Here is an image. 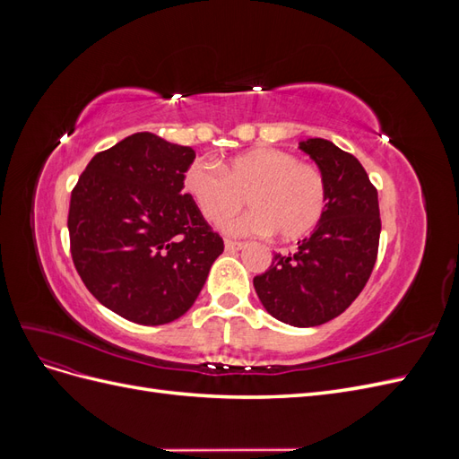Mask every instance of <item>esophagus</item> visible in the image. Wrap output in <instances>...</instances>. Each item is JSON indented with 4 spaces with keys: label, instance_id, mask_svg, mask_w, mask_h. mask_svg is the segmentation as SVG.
<instances>
[{
    "label": "esophagus",
    "instance_id": "esophagus-1",
    "mask_svg": "<svg viewBox=\"0 0 459 459\" xmlns=\"http://www.w3.org/2000/svg\"><path fill=\"white\" fill-rule=\"evenodd\" d=\"M224 247H226V251H228V253H235V251H241V248H243V243H239V241H231V239H226Z\"/></svg>",
    "mask_w": 459,
    "mask_h": 459
}]
</instances>
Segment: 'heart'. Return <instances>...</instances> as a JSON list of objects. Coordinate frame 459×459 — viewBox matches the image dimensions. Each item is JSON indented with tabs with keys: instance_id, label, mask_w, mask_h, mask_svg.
I'll use <instances>...</instances> for the list:
<instances>
[{
	"instance_id": "1",
	"label": "heart",
	"mask_w": 459,
	"mask_h": 459,
	"mask_svg": "<svg viewBox=\"0 0 459 459\" xmlns=\"http://www.w3.org/2000/svg\"><path fill=\"white\" fill-rule=\"evenodd\" d=\"M184 189L212 224L239 212L245 199L253 211L230 220L231 235H268L293 241L308 235L327 206L322 170L281 149H255L233 157L224 169L195 160L184 174Z\"/></svg>"
}]
</instances>
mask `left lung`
Listing matches in <instances>:
<instances>
[{
    "label": "left lung",
    "mask_w": 459,
    "mask_h": 459,
    "mask_svg": "<svg viewBox=\"0 0 459 459\" xmlns=\"http://www.w3.org/2000/svg\"><path fill=\"white\" fill-rule=\"evenodd\" d=\"M300 149L319 166L327 186L325 212L295 253H275L253 283L264 308L295 327L322 325L362 293L379 251L377 189L359 160L322 137Z\"/></svg>",
    "instance_id": "1"
}]
</instances>
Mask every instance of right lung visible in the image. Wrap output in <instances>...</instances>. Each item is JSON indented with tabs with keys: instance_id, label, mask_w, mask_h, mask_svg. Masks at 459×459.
<instances>
[{
	"instance_id": "obj_1",
	"label": "right lung",
	"mask_w": 459,
	"mask_h": 459,
	"mask_svg": "<svg viewBox=\"0 0 459 459\" xmlns=\"http://www.w3.org/2000/svg\"><path fill=\"white\" fill-rule=\"evenodd\" d=\"M191 147L137 132L97 152L68 208L74 268L103 307L140 325L184 316L224 241L184 193Z\"/></svg>"
}]
</instances>
